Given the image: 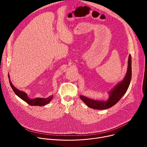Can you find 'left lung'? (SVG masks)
<instances>
[{
    "label": "left lung",
    "mask_w": 147,
    "mask_h": 147,
    "mask_svg": "<svg viewBox=\"0 0 147 147\" xmlns=\"http://www.w3.org/2000/svg\"><path fill=\"white\" fill-rule=\"evenodd\" d=\"M131 72V55H129L126 74H125L124 79L121 82L118 83L110 91L108 100L107 101L95 100L82 95L80 96V98L88 107L91 108L99 110L110 108L117 103L124 95V94L126 92L131 81L132 75Z\"/></svg>",
    "instance_id": "obj_1"
}]
</instances>
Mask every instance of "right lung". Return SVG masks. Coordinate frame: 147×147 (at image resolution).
I'll return each instance as SVG.
<instances>
[{"label":"right lung","mask_w":147,"mask_h":147,"mask_svg":"<svg viewBox=\"0 0 147 147\" xmlns=\"http://www.w3.org/2000/svg\"><path fill=\"white\" fill-rule=\"evenodd\" d=\"M8 77H9V79L10 85L11 87L12 88L14 93L19 98H20L21 99H23L25 102H26L28 105H31V106H39V107L44 106V105H47L48 103H49L50 102V101L52 100L53 95L49 96V97H48L47 98H35V99L29 98L27 96V95L26 93H25L23 91L18 90V89H17L13 85V84L10 81V76H9V74H8Z\"/></svg>","instance_id":"add662e5"}]
</instances>
